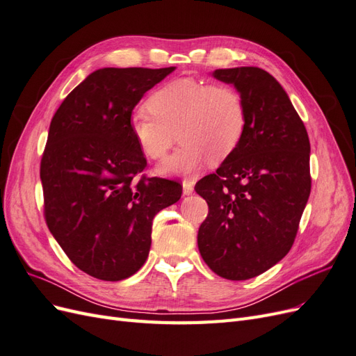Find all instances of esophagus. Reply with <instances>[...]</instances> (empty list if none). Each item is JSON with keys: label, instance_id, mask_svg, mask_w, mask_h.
Here are the masks:
<instances>
[{"label": "esophagus", "instance_id": "34e87169", "mask_svg": "<svg viewBox=\"0 0 356 356\" xmlns=\"http://www.w3.org/2000/svg\"><path fill=\"white\" fill-rule=\"evenodd\" d=\"M182 190H184V195H191L193 190H195V182L191 179L182 181Z\"/></svg>", "mask_w": 356, "mask_h": 356}]
</instances>
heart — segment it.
I'll list each match as a JSON object with an SVG mask.
<instances>
[{"label": "heart", "instance_id": "obj_1", "mask_svg": "<svg viewBox=\"0 0 356 356\" xmlns=\"http://www.w3.org/2000/svg\"><path fill=\"white\" fill-rule=\"evenodd\" d=\"M132 113L129 129L139 149L152 160L163 159L177 141V152L160 165L165 175L196 174L211 159L222 161L239 147L246 129L243 96L227 83L182 77L165 83Z\"/></svg>", "mask_w": 356, "mask_h": 356}]
</instances>
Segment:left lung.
<instances>
[{
	"label": "left lung",
	"instance_id": "1",
	"mask_svg": "<svg viewBox=\"0 0 356 356\" xmlns=\"http://www.w3.org/2000/svg\"><path fill=\"white\" fill-rule=\"evenodd\" d=\"M246 105L239 147L195 187L208 203L197 245L213 273L245 281L289 252L310 195V143L275 77L257 67L215 70Z\"/></svg>",
	"mask_w": 356,
	"mask_h": 356
}]
</instances>
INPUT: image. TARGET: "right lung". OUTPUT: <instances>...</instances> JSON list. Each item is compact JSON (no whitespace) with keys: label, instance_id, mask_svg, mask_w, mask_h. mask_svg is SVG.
<instances>
[{"label":"right lung","instance_id":"add662e5","mask_svg":"<svg viewBox=\"0 0 356 356\" xmlns=\"http://www.w3.org/2000/svg\"><path fill=\"white\" fill-rule=\"evenodd\" d=\"M174 70H98L51 118L40 165L44 220L72 264L101 281L144 266L153 218L182 195L179 181L143 174L129 129L135 105Z\"/></svg>","mask_w":356,"mask_h":356}]
</instances>
